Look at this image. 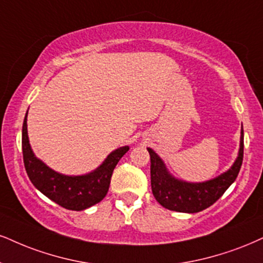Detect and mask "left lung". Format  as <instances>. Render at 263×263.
I'll list each match as a JSON object with an SVG mask.
<instances>
[{"mask_svg":"<svg viewBox=\"0 0 263 263\" xmlns=\"http://www.w3.org/2000/svg\"><path fill=\"white\" fill-rule=\"evenodd\" d=\"M147 151L151 158V189L157 202L171 211L196 213L213 205L238 177L244 157V130L241 126L240 148L233 166L221 176L202 183L177 179L156 152L150 147Z\"/></svg>","mask_w":263,"mask_h":263,"instance_id":"1","label":"left lung"}]
</instances>
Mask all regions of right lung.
I'll return each instance as SVG.
<instances>
[{
  "instance_id": "1",
  "label": "right lung",
  "mask_w": 263,
  "mask_h": 263,
  "mask_svg": "<svg viewBox=\"0 0 263 263\" xmlns=\"http://www.w3.org/2000/svg\"><path fill=\"white\" fill-rule=\"evenodd\" d=\"M27 115L22 130V147L24 167L29 179L37 190L53 202L67 210L83 211L100 202L108 191L111 177L117 163L126 154L129 146L115 150L100 167L84 176H64L47 167L31 150L28 138Z\"/></svg>"
}]
</instances>
